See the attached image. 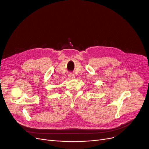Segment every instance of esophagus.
Listing matches in <instances>:
<instances>
[{
    "instance_id": "34e87169",
    "label": "esophagus",
    "mask_w": 149,
    "mask_h": 149,
    "mask_svg": "<svg viewBox=\"0 0 149 149\" xmlns=\"http://www.w3.org/2000/svg\"><path fill=\"white\" fill-rule=\"evenodd\" d=\"M68 76H69V78H70V79H73V78H74V75L73 74L70 73V74H68Z\"/></svg>"
}]
</instances>
